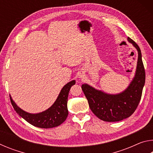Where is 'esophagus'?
I'll return each instance as SVG.
<instances>
[{
	"label": "esophagus",
	"instance_id": "1",
	"mask_svg": "<svg viewBox=\"0 0 153 153\" xmlns=\"http://www.w3.org/2000/svg\"><path fill=\"white\" fill-rule=\"evenodd\" d=\"M79 76H80V75H79ZM80 77H82V76H80Z\"/></svg>",
	"mask_w": 153,
	"mask_h": 153
}]
</instances>
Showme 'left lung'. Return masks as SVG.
Masks as SVG:
<instances>
[{"label":"left lung","instance_id":"left-lung-1","mask_svg":"<svg viewBox=\"0 0 153 153\" xmlns=\"http://www.w3.org/2000/svg\"><path fill=\"white\" fill-rule=\"evenodd\" d=\"M128 40L138 50V59L135 77L125 91L119 94L111 95L95 90L88 84L82 85L90 109L102 121L114 122L129 117L136 111L141 99L145 83L141 51L132 39L128 37Z\"/></svg>","mask_w":153,"mask_h":153}]
</instances>
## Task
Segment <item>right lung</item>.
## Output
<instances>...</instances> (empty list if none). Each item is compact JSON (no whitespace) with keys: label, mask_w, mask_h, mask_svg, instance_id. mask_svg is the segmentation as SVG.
<instances>
[{"label":"right lung","mask_w":153,"mask_h":153,"mask_svg":"<svg viewBox=\"0 0 153 153\" xmlns=\"http://www.w3.org/2000/svg\"><path fill=\"white\" fill-rule=\"evenodd\" d=\"M75 84L76 81L73 80L64 86L55 103L48 109L40 113L31 114L25 112L17 107L11 97L10 100L17 114L32 126L46 129L55 128L63 123L68 116L67 98L71 87Z\"/></svg>","instance_id":"1"}]
</instances>
